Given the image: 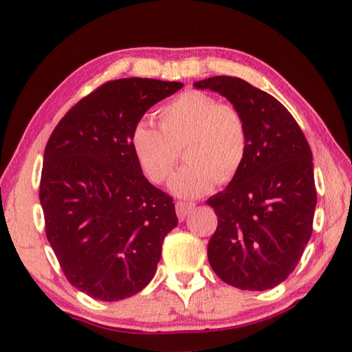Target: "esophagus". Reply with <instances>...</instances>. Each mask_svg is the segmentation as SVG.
<instances>
[{
  "mask_svg": "<svg viewBox=\"0 0 352 352\" xmlns=\"http://www.w3.org/2000/svg\"><path fill=\"white\" fill-rule=\"evenodd\" d=\"M193 207H195V204L193 203H186V201H178V203L175 204V210H177V216L178 219H184L186 216H188L189 212L193 210Z\"/></svg>",
  "mask_w": 352,
  "mask_h": 352,
  "instance_id": "obj_1",
  "label": "esophagus"
}]
</instances>
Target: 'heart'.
<instances>
[{
    "label": "heart",
    "instance_id": "obj_1",
    "mask_svg": "<svg viewBox=\"0 0 352 352\" xmlns=\"http://www.w3.org/2000/svg\"><path fill=\"white\" fill-rule=\"evenodd\" d=\"M159 125L157 130L139 121L130 134L134 160L153 184H162L170 175L182 146L188 163L169 182L178 197L204 195L216 183L233 182L243 168L250 149L248 125L233 104L189 89L159 110Z\"/></svg>",
    "mask_w": 352,
    "mask_h": 352
}]
</instances>
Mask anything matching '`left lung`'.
Listing matches in <instances>:
<instances>
[{
    "instance_id": "1",
    "label": "left lung",
    "mask_w": 352,
    "mask_h": 352,
    "mask_svg": "<svg viewBox=\"0 0 352 352\" xmlns=\"http://www.w3.org/2000/svg\"><path fill=\"white\" fill-rule=\"evenodd\" d=\"M193 86L226 96L250 136L239 175L207 199L218 216L208 261L230 286L272 289L294 272L311 236L318 193L310 145L289 110L248 81L219 76Z\"/></svg>"
}]
</instances>
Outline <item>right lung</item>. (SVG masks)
Masks as SVG:
<instances>
[{"mask_svg":"<svg viewBox=\"0 0 352 352\" xmlns=\"http://www.w3.org/2000/svg\"><path fill=\"white\" fill-rule=\"evenodd\" d=\"M178 81L119 78L80 100L45 146L39 199L45 233L74 287L100 301L136 295L153 280L178 219L172 197L142 174L130 134Z\"/></svg>","mask_w":352,"mask_h":352,"instance_id":"1","label":"right lung"}]
</instances>
